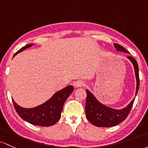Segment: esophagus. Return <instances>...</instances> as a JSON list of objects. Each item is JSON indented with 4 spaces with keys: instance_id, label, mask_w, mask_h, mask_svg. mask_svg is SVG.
<instances>
[{
    "instance_id": "34e87169",
    "label": "esophagus",
    "mask_w": 148,
    "mask_h": 148,
    "mask_svg": "<svg viewBox=\"0 0 148 148\" xmlns=\"http://www.w3.org/2000/svg\"><path fill=\"white\" fill-rule=\"evenodd\" d=\"M84 82H82V80H77L73 83V87L75 88L82 87V86H84Z\"/></svg>"
}]
</instances>
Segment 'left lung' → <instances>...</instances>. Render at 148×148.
<instances>
[{"label":"left lung","mask_w":148,"mask_h":148,"mask_svg":"<svg viewBox=\"0 0 148 148\" xmlns=\"http://www.w3.org/2000/svg\"><path fill=\"white\" fill-rule=\"evenodd\" d=\"M113 45L116 50L118 52L129 53L120 45L117 43H114ZM127 57L131 61L134 68L136 79V89L135 95L136 96L139 89V83H140L138 66L136 61L132 56H127ZM86 92H87L85 104L86 117L89 122H91L93 125L99 127H114L121 123L127 118L135 100L134 97V99L128 104V106L123 108L117 110L101 103L89 89H86Z\"/></svg>","instance_id":"8db88e82"}]
</instances>
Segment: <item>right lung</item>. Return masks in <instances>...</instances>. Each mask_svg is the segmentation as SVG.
Wrapping results in <instances>:
<instances>
[{
  "instance_id": "add662e5",
  "label": "right lung",
  "mask_w": 148,
  "mask_h": 148,
  "mask_svg": "<svg viewBox=\"0 0 148 148\" xmlns=\"http://www.w3.org/2000/svg\"><path fill=\"white\" fill-rule=\"evenodd\" d=\"M33 45L34 44H29L21 48L14 54V56ZM73 89L72 85L68 86L56 92L49 100L42 104L32 108H25L19 106L13 99L12 102L17 114L25 121L40 127H50L59 120L64 103L73 92Z\"/></svg>"
}]
</instances>
